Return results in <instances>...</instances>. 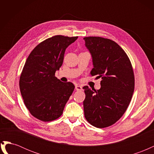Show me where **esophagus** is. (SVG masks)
<instances>
[{
  "label": "esophagus",
  "instance_id": "1",
  "mask_svg": "<svg viewBox=\"0 0 154 154\" xmlns=\"http://www.w3.org/2000/svg\"><path fill=\"white\" fill-rule=\"evenodd\" d=\"M75 88H76V91H82V86H80V85H76L75 86Z\"/></svg>",
  "mask_w": 154,
  "mask_h": 154
}]
</instances>
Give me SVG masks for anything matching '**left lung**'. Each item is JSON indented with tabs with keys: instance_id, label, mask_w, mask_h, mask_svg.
<instances>
[{
	"instance_id": "1",
	"label": "left lung",
	"mask_w": 154,
	"mask_h": 154,
	"mask_svg": "<svg viewBox=\"0 0 154 154\" xmlns=\"http://www.w3.org/2000/svg\"><path fill=\"white\" fill-rule=\"evenodd\" d=\"M94 68L91 76L101 78L99 90L83 87L85 118L97 128H105L122 117L134 91V74L125 51L114 41L99 36L83 38Z\"/></svg>"
}]
</instances>
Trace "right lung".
Masks as SVG:
<instances>
[{"label": "right lung", "mask_w": 154, "mask_h": 154, "mask_svg": "<svg viewBox=\"0 0 154 154\" xmlns=\"http://www.w3.org/2000/svg\"><path fill=\"white\" fill-rule=\"evenodd\" d=\"M77 38L52 36L37 45L27 58L19 87L26 108L36 119L48 122L62 116L74 85L58 80L55 72L62 66L66 48Z\"/></svg>", "instance_id": "obj_1"}]
</instances>
